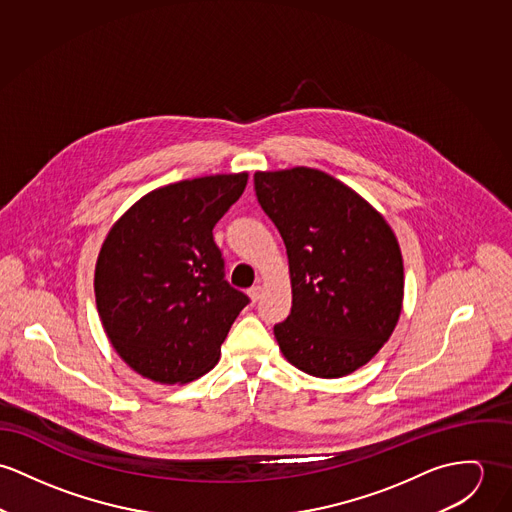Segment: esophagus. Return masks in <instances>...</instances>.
<instances>
[{
    "label": "esophagus",
    "mask_w": 512,
    "mask_h": 512,
    "mask_svg": "<svg viewBox=\"0 0 512 512\" xmlns=\"http://www.w3.org/2000/svg\"><path fill=\"white\" fill-rule=\"evenodd\" d=\"M261 292H263V288H261V286H251V288L247 290V294H249L251 302H257V300L261 298Z\"/></svg>",
    "instance_id": "34e87169"
}]
</instances>
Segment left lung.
<instances>
[{
    "label": "left lung",
    "instance_id": "1",
    "mask_svg": "<svg viewBox=\"0 0 512 512\" xmlns=\"http://www.w3.org/2000/svg\"><path fill=\"white\" fill-rule=\"evenodd\" d=\"M261 208L286 247L292 310L275 326L288 363L340 379L395 332L404 267L397 235L363 196L326 172H255Z\"/></svg>",
    "mask_w": 512,
    "mask_h": 512
}]
</instances>
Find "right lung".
<instances>
[{"instance_id":"right-lung-1","label":"right lung","mask_w":512,"mask_h":512,"mask_svg":"<svg viewBox=\"0 0 512 512\" xmlns=\"http://www.w3.org/2000/svg\"><path fill=\"white\" fill-rule=\"evenodd\" d=\"M247 172L151 190L108 231L94 273L96 306L115 353L141 377L184 385L208 373L249 298L224 279L212 229Z\"/></svg>"}]
</instances>
